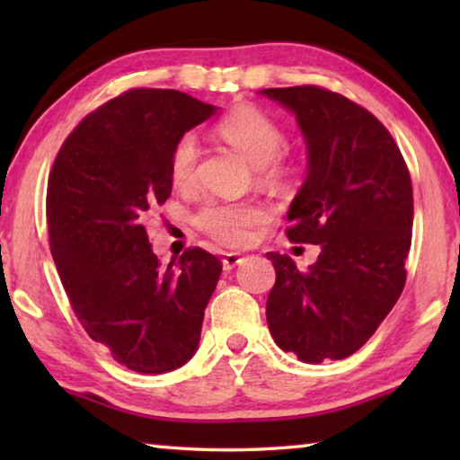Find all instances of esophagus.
<instances>
[{
  "mask_svg": "<svg viewBox=\"0 0 460 460\" xmlns=\"http://www.w3.org/2000/svg\"><path fill=\"white\" fill-rule=\"evenodd\" d=\"M243 255L241 253H235V252H229V253H225L223 255V270L225 271H231L233 268H237L239 263H243Z\"/></svg>",
  "mask_w": 460,
  "mask_h": 460,
  "instance_id": "obj_1",
  "label": "esophagus"
}]
</instances>
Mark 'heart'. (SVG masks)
<instances>
[{
    "label": "heart",
    "mask_w": 460,
    "mask_h": 460,
    "mask_svg": "<svg viewBox=\"0 0 460 460\" xmlns=\"http://www.w3.org/2000/svg\"><path fill=\"white\" fill-rule=\"evenodd\" d=\"M217 134L241 155H245L253 166H258L263 181L278 182L286 174V168L278 158L286 144L284 131L261 109L253 105L233 109L227 118L219 121ZM199 155V139L192 134L178 139L170 154L168 168L170 181L176 189H190L197 181ZM266 217L260 205H249V202H207L200 208L197 221L207 235L221 243L243 245L252 235V227L266 221Z\"/></svg>",
    "instance_id": "1"
}]
</instances>
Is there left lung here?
<instances>
[{
  "label": "left lung",
  "mask_w": 460,
  "mask_h": 460,
  "mask_svg": "<svg viewBox=\"0 0 460 460\" xmlns=\"http://www.w3.org/2000/svg\"><path fill=\"white\" fill-rule=\"evenodd\" d=\"M306 144V178L288 208V237L321 247L300 271L266 253L276 284L266 318L276 345L305 363L345 359L369 341L406 284L414 197L400 147L376 115L318 87L263 89Z\"/></svg>",
  "instance_id": "8db88e82"
}]
</instances>
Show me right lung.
Wrapping results in <instances>:
<instances>
[{
	"label": "right lung",
	"instance_id": "add662e5",
	"mask_svg": "<svg viewBox=\"0 0 460 460\" xmlns=\"http://www.w3.org/2000/svg\"><path fill=\"white\" fill-rule=\"evenodd\" d=\"M219 111L181 91L131 89L75 128L46 197L50 252L93 341L137 373H166L197 353L221 261L192 247L160 266L146 215L172 192L170 154Z\"/></svg>",
	"mask_w": 460,
	"mask_h": 460
}]
</instances>
